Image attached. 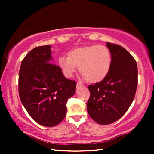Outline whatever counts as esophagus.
Wrapping results in <instances>:
<instances>
[{
	"mask_svg": "<svg viewBox=\"0 0 154 154\" xmlns=\"http://www.w3.org/2000/svg\"><path fill=\"white\" fill-rule=\"evenodd\" d=\"M82 85L81 84L80 82H77V88H79V87H81V86H82Z\"/></svg>",
	"mask_w": 154,
	"mask_h": 154,
	"instance_id": "1",
	"label": "esophagus"
}]
</instances>
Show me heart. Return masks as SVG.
Masks as SVG:
<instances>
[{
	"mask_svg": "<svg viewBox=\"0 0 154 154\" xmlns=\"http://www.w3.org/2000/svg\"><path fill=\"white\" fill-rule=\"evenodd\" d=\"M61 56L59 66L66 77H72L79 67L80 74L88 82L96 83L106 77L111 69V51L103 45L77 47Z\"/></svg>",
	"mask_w": 154,
	"mask_h": 154,
	"instance_id": "obj_1",
	"label": "heart"
}]
</instances>
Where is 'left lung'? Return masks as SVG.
<instances>
[{
  "label": "left lung",
  "instance_id": "obj_1",
  "mask_svg": "<svg viewBox=\"0 0 154 154\" xmlns=\"http://www.w3.org/2000/svg\"><path fill=\"white\" fill-rule=\"evenodd\" d=\"M112 63L105 79L88 89L91 96L87 110L95 122L109 125L122 116L128 110L137 86V66L132 55L121 45L107 43Z\"/></svg>",
  "mask_w": 154,
  "mask_h": 154
}]
</instances>
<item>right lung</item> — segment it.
<instances>
[{"instance_id":"add662e5","label":"right lung","mask_w":154,"mask_h":154,"mask_svg":"<svg viewBox=\"0 0 154 154\" xmlns=\"http://www.w3.org/2000/svg\"><path fill=\"white\" fill-rule=\"evenodd\" d=\"M51 45L29 51L21 63L19 94L22 103L37 123L54 127L64 119L66 103L75 94V80L66 79L51 61Z\"/></svg>"}]
</instances>
